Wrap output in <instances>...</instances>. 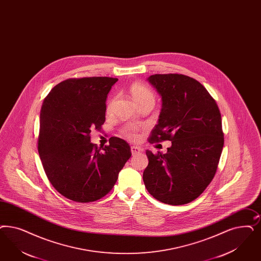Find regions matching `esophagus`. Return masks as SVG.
I'll list each match as a JSON object with an SVG mask.
<instances>
[{"instance_id": "obj_1", "label": "esophagus", "mask_w": 261, "mask_h": 261, "mask_svg": "<svg viewBox=\"0 0 261 261\" xmlns=\"http://www.w3.org/2000/svg\"><path fill=\"white\" fill-rule=\"evenodd\" d=\"M142 151H143V149H142L141 147H139V146H136V145L131 146V152H132V155H137V154H139V153L142 152Z\"/></svg>"}]
</instances>
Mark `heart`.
Instances as JSON below:
<instances>
[{"label":"heart","mask_w":261,"mask_h":261,"mask_svg":"<svg viewBox=\"0 0 261 261\" xmlns=\"http://www.w3.org/2000/svg\"><path fill=\"white\" fill-rule=\"evenodd\" d=\"M130 92H131L132 97L137 102L138 105L141 104V103H144V102H152V103H154V101H155L154 93L143 84H140V83L133 84L130 88ZM114 104H115V98L112 99L107 105L106 112H107L108 115L112 113L113 108H114ZM124 134L130 140H137L139 138L138 128H136L134 126L126 127L124 129Z\"/></svg>","instance_id":"obj_1"}]
</instances>
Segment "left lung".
<instances>
[{"mask_svg": "<svg viewBox=\"0 0 261 261\" xmlns=\"http://www.w3.org/2000/svg\"><path fill=\"white\" fill-rule=\"evenodd\" d=\"M148 82L162 97L149 143L171 141L165 154L146 150L145 188L166 204L181 205L199 197L215 175L224 146L222 117L199 82L182 74H155Z\"/></svg>", "mask_w": 261, "mask_h": 261, "instance_id": "obj_1", "label": "left lung"}]
</instances>
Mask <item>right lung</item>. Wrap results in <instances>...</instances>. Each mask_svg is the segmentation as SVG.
I'll use <instances>...</instances> for the list:
<instances>
[{"mask_svg":"<svg viewBox=\"0 0 261 261\" xmlns=\"http://www.w3.org/2000/svg\"><path fill=\"white\" fill-rule=\"evenodd\" d=\"M117 78L86 77L61 82L40 111L38 153L55 189L77 202L105 197L131 157L130 145L117 137L100 150L90 143L91 128L105 122L106 99Z\"/></svg>","mask_w":261,"mask_h":261,"instance_id":"right-lung-1","label":"right lung"}]
</instances>
